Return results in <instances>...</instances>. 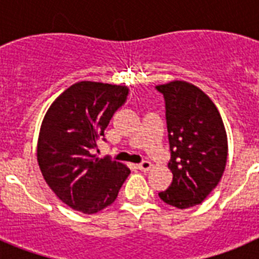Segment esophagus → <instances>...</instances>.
I'll return each mask as SVG.
<instances>
[{"label":"esophagus","mask_w":259,"mask_h":259,"mask_svg":"<svg viewBox=\"0 0 259 259\" xmlns=\"http://www.w3.org/2000/svg\"><path fill=\"white\" fill-rule=\"evenodd\" d=\"M152 162H149V161H143L141 162V163H139V170H141V171H149L150 168H152Z\"/></svg>","instance_id":"esophagus-1"}]
</instances>
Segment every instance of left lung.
I'll return each instance as SVG.
<instances>
[{"instance_id":"8db88e82","label":"left lung","mask_w":259,"mask_h":259,"mask_svg":"<svg viewBox=\"0 0 259 259\" xmlns=\"http://www.w3.org/2000/svg\"><path fill=\"white\" fill-rule=\"evenodd\" d=\"M164 98L172 183L158 196L187 209L202 202L218 185L227 162V135L218 109L197 87L171 81L155 87Z\"/></svg>"}]
</instances>
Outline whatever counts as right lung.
Listing matches in <instances>:
<instances>
[{"mask_svg": "<svg viewBox=\"0 0 259 259\" xmlns=\"http://www.w3.org/2000/svg\"><path fill=\"white\" fill-rule=\"evenodd\" d=\"M128 93L125 85L80 81L53 102L42 120L38 166L59 200L77 211L95 214L111 205L131 174L110 157L92 154Z\"/></svg>", "mask_w": 259, "mask_h": 259, "instance_id": "add662e5", "label": "right lung"}]
</instances>
